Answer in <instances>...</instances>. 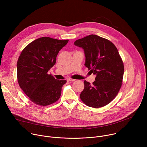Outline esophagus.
<instances>
[{
  "instance_id": "esophagus-1",
  "label": "esophagus",
  "mask_w": 147,
  "mask_h": 147,
  "mask_svg": "<svg viewBox=\"0 0 147 147\" xmlns=\"http://www.w3.org/2000/svg\"><path fill=\"white\" fill-rule=\"evenodd\" d=\"M67 80H68L69 81H70V82H73V81H76L75 79H72V78H69L67 79Z\"/></svg>"
}]
</instances>
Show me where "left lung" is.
Instances as JSON below:
<instances>
[{
  "label": "left lung",
  "instance_id": "obj_1",
  "mask_svg": "<svg viewBox=\"0 0 147 147\" xmlns=\"http://www.w3.org/2000/svg\"><path fill=\"white\" fill-rule=\"evenodd\" d=\"M74 45L83 49L84 65L96 76L92 85L84 81V88L80 95L81 100L92 108L107 105L121 86L124 66L117 49L110 40L93 34L77 39Z\"/></svg>",
  "mask_w": 147,
  "mask_h": 147
}]
</instances>
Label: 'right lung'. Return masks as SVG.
<instances>
[{
    "mask_svg": "<svg viewBox=\"0 0 147 147\" xmlns=\"http://www.w3.org/2000/svg\"><path fill=\"white\" fill-rule=\"evenodd\" d=\"M69 40L41 37L29 44L22 52L17 64L20 88L34 103L47 106L60 98L65 80H56L48 71L56 63L59 52Z\"/></svg>",
    "mask_w": 147,
    "mask_h": 147,
    "instance_id": "obj_1",
    "label": "right lung"
}]
</instances>
